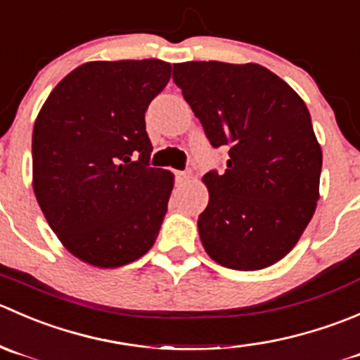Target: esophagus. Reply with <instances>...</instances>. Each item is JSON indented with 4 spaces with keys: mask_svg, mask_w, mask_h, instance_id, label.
Wrapping results in <instances>:
<instances>
[{
    "mask_svg": "<svg viewBox=\"0 0 360 360\" xmlns=\"http://www.w3.org/2000/svg\"><path fill=\"white\" fill-rule=\"evenodd\" d=\"M175 180H176V184H185V181L191 180V173H188V172H175Z\"/></svg>",
    "mask_w": 360,
    "mask_h": 360,
    "instance_id": "obj_1",
    "label": "esophagus"
}]
</instances>
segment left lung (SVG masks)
I'll return each mask as SVG.
<instances>
[{"label":"left lung","instance_id":"obj_1","mask_svg":"<svg viewBox=\"0 0 360 360\" xmlns=\"http://www.w3.org/2000/svg\"><path fill=\"white\" fill-rule=\"evenodd\" d=\"M173 80L212 147H229L226 172L202 176L210 201L198 227L206 254L240 271L275 264L319 201L322 150L304 101L254 63L173 64Z\"/></svg>","mask_w":360,"mask_h":360}]
</instances>
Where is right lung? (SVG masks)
Here are the masks:
<instances>
[{
	"instance_id": "obj_1",
	"label": "right lung",
	"mask_w": 360,
	"mask_h": 360,
	"mask_svg": "<svg viewBox=\"0 0 360 360\" xmlns=\"http://www.w3.org/2000/svg\"><path fill=\"white\" fill-rule=\"evenodd\" d=\"M172 78L161 59L92 60L63 78L33 129V188L60 243L119 268L147 254L173 175L150 168L145 112Z\"/></svg>"
}]
</instances>
